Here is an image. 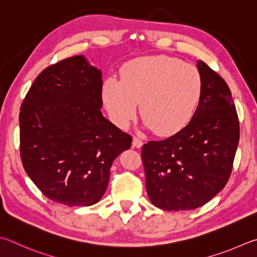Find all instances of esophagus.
Wrapping results in <instances>:
<instances>
[{"mask_svg": "<svg viewBox=\"0 0 257 257\" xmlns=\"http://www.w3.org/2000/svg\"><path fill=\"white\" fill-rule=\"evenodd\" d=\"M132 146H133V148H138V149H139V148H141V147L143 146V142H142L139 138H136V137H134V138H133Z\"/></svg>", "mask_w": 257, "mask_h": 257, "instance_id": "34e87169", "label": "esophagus"}]
</instances>
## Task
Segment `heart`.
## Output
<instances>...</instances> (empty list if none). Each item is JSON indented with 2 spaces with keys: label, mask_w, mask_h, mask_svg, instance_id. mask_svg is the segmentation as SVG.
Masks as SVG:
<instances>
[{
  "label": "heart",
  "mask_w": 257,
  "mask_h": 257,
  "mask_svg": "<svg viewBox=\"0 0 257 257\" xmlns=\"http://www.w3.org/2000/svg\"><path fill=\"white\" fill-rule=\"evenodd\" d=\"M120 76L106 79L101 90L107 114L119 128L136 118L140 103L147 128L161 137L174 136L190 123L201 100L199 70L178 58H134L123 65Z\"/></svg>",
  "instance_id": "obj_1"
}]
</instances>
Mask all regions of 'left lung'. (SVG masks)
Segmentation results:
<instances>
[{
  "label": "left lung",
  "instance_id": "8db88e82",
  "mask_svg": "<svg viewBox=\"0 0 257 257\" xmlns=\"http://www.w3.org/2000/svg\"><path fill=\"white\" fill-rule=\"evenodd\" d=\"M201 100L182 131L142 147L151 203L167 211L193 210L213 199L231 174L239 121L230 89L204 62L197 61Z\"/></svg>",
  "mask_w": 257,
  "mask_h": 257
}]
</instances>
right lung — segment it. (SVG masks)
Instances as JSON below:
<instances>
[{"mask_svg":"<svg viewBox=\"0 0 257 257\" xmlns=\"http://www.w3.org/2000/svg\"><path fill=\"white\" fill-rule=\"evenodd\" d=\"M101 71L83 55L51 65L20 108V155L31 181L69 206L100 201L117 157L132 138L102 116Z\"/></svg>","mask_w":257,"mask_h":257,"instance_id":"1","label":"right lung"}]
</instances>
